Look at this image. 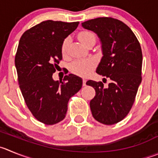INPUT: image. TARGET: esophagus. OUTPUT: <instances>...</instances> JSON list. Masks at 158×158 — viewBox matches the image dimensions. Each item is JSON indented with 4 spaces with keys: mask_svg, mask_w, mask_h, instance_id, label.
Instances as JSON below:
<instances>
[{
    "mask_svg": "<svg viewBox=\"0 0 158 158\" xmlns=\"http://www.w3.org/2000/svg\"><path fill=\"white\" fill-rule=\"evenodd\" d=\"M86 79H82V86H86Z\"/></svg>",
    "mask_w": 158,
    "mask_h": 158,
    "instance_id": "obj_1",
    "label": "esophagus"
}]
</instances>
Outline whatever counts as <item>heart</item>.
Masks as SVG:
<instances>
[{
    "label": "heart",
    "mask_w": 158,
    "mask_h": 158,
    "mask_svg": "<svg viewBox=\"0 0 158 158\" xmlns=\"http://www.w3.org/2000/svg\"><path fill=\"white\" fill-rule=\"evenodd\" d=\"M78 38L79 40L87 46L89 43L96 41V36L94 32L90 30H82L78 33ZM69 39L65 38L61 44V54L65 55L67 54L68 47H69ZM95 67V62L92 59H79L76 60L70 64V71L80 76H86L91 72V71Z\"/></svg>",
    "instance_id": "obj_1"
}]
</instances>
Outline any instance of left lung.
Instances as JSON below:
<instances>
[{
    "label": "left lung",
    "instance_id": "obj_1",
    "mask_svg": "<svg viewBox=\"0 0 158 158\" xmlns=\"http://www.w3.org/2000/svg\"><path fill=\"white\" fill-rule=\"evenodd\" d=\"M82 25L101 39L104 56L97 73L110 80L107 88L101 81L86 82L96 91L89 103L91 112L97 122L114 125L129 113L142 81L140 44L130 28L114 18H97Z\"/></svg>",
    "mask_w": 158,
    "mask_h": 158
}]
</instances>
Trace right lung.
<instances>
[{
	"instance_id": "right-lung-1",
	"label": "right lung",
	"mask_w": 158,
	"mask_h": 158,
	"mask_svg": "<svg viewBox=\"0 0 158 158\" xmlns=\"http://www.w3.org/2000/svg\"><path fill=\"white\" fill-rule=\"evenodd\" d=\"M78 25L47 20L27 29L19 40L15 57L19 88L32 115L45 125L64 118L69 99L82 87V79L73 74L63 81L52 78L62 59L61 44Z\"/></svg>"
}]
</instances>
